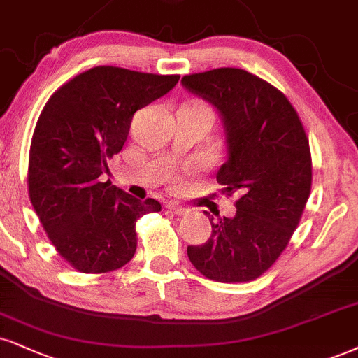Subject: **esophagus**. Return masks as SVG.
Wrapping results in <instances>:
<instances>
[{"label": "esophagus", "instance_id": "1", "mask_svg": "<svg viewBox=\"0 0 358 358\" xmlns=\"http://www.w3.org/2000/svg\"><path fill=\"white\" fill-rule=\"evenodd\" d=\"M166 207L171 210V213L179 214V215H182V214L187 213V207L180 206L178 201H169V202H167V204H166Z\"/></svg>", "mask_w": 358, "mask_h": 358}]
</instances>
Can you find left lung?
Returning a JSON list of instances; mask_svg holds the SVG:
<instances>
[{"label": "left lung", "mask_w": 358, "mask_h": 358, "mask_svg": "<svg viewBox=\"0 0 358 358\" xmlns=\"http://www.w3.org/2000/svg\"><path fill=\"white\" fill-rule=\"evenodd\" d=\"M180 83L220 113L227 159L217 182L239 197L234 217L209 219V241L189 245V260L210 280H255L284 252L310 196L312 157L301 117L284 92L244 69H210Z\"/></svg>", "instance_id": "1"}]
</instances>
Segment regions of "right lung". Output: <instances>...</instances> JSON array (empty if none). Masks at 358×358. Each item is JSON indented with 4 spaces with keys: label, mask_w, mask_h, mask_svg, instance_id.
Wrapping results in <instances>:
<instances>
[{
    "label": "right lung",
    "mask_w": 358,
    "mask_h": 358,
    "mask_svg": "<svg viewBox=\"0 0 358 358\" xmlns=\"http://www.w3.org/2000/svg\"><path fill=\"white\" fill-rule=\"evenodd\" d=\"M178 81L179 74L96 66L44 104L29 148V199L57 254L79 272L126 266L138 247L136 220L161 210L156 199H136L104 174L134 113Z\"/></svg>",
    "instance_id": "obj_1"
}]
</instances>
